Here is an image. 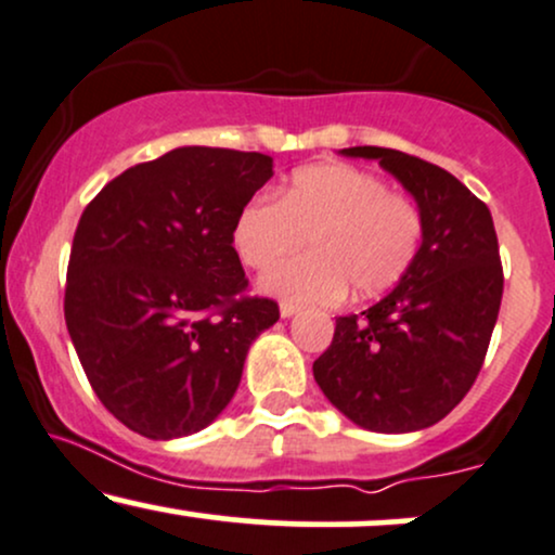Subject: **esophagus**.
Listing matches in <instances>:
<instances>
[{
	"instance_id": "obj_1",
	"label": "esophagus",
	"mask_w": 555,
	"mask_h": 555,
	"mask_svg": "<svg viewBox=\"0 0 555 555\" xmlns=\"http://www.w3.org/2000/svg\"><path fill=\"white\" fill-rule=\"evenodd\" d=\"M279 312H282V318H292V315H297V312H299V305L282 302V305H279Z\"/></svg>"
}]
</instances>
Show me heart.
Segmentation results:
<instances>
[{
  "instance_id": "heart-1",
  "label": "heart",
  "mask_w": 555,
  "mask_h": 555,
  "mask_svg": "<svg viewBox=\"0 0 555 555\" xmlns=\"http://www.w3.org/2000/svg\"><path fill=\"white\" fill-rule=\"evenodd\" d=\"M305 236L313 250L271 267L260 289L289 302H333L349 286L353 297L366 299L409 273L422 248L424 217L411 196L390 191L375 172L312 165L297 170L279 198L245 204L232 245L245 266L266 269Z\"/></svg>"
}]
</instances>
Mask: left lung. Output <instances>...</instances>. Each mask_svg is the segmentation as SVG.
<instances>
[{"instance_id": "obj_1", "label": "left lung", "mask_w": 555, "mask_h": 555, "mask_svg": "<svg viewBox=\"0 0 555 555\" xmlns=\"http://www.w3.org/2000/svg\"><path fill=\"white\" fill-rule=\"evenodd\" d=\"M341 155L377 159L403 183L422 209L424 240L390 295L336 320L312 375L362 429H426L465 398L489 351L504 292L491 211L422 157L385 146H349Z\"/></svg>"}]
</instances>
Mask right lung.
Segmentation results:
<instances>
[{"instance_id":"right-lung-1","label":"right lung","mask_w":555,"mask_h":555,"mask_svg":"<svg viewBox=\"0 0 555 555\" xmlns=\"http://www.w3.org/2000/svg\"><path fill=\"white\" fill-rule=\"evenodd\" d=\"M273 176L260 152L178 146L113 178L79 217L64 318L100 403L146 439L202 431L235 396L279 305L245 297L232 230Z\"/></svg>"}]
</instances>
